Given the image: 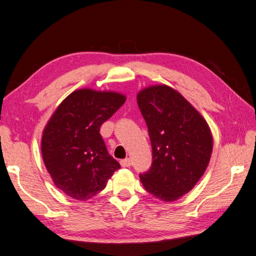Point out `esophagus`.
<instances>
[{
  "label": "esophagus",
  "instance_id": "obj_1",
  "mask_svg": "<svg viewBox=\"0 0 256 256\" xmlns=\"http://www.w3.org/2000/svg\"><path fill=\"white\" fill-rule=\"evenodd\" d=\"M120 162H121V166H122V167H130V166L132 165V160H130V158L122 160Z\"/></svg>",
  "mask_w": 256,
  "mask_h": 256
}]
</instances>
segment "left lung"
Listing matches in <instances>:
<instances>
[{
    "label": "left lung",
    "mask_w": 256,
    "mask_h": 256,
    "mask_svg": "<svg viewBox=\"0 0 256 256\" xmlns=\"http://www.w3.org/2000/svg\"><path fill=\"white\" fill-rule=\"evenodd\" d=\"M153 150L140 178L146 192L172 202L192 190L209 165L214 138L204 118L172 86H150L138 96Z\"/></svg>",
    "instance_id": "1"
}]
</instances>
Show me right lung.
Listing matches in <instances>:
<instances>
[{
	"instance_id": "right-lung-1",
	"label": "right lung",
	"mask_w": 256,
	"mask_h": 256,
	"mask_svg": "<svg viewBox=\"0 0 256 256\" xmlns=\"http://www.w3.org/2000/svg\"><path fill=\"white\" fill-rule=\"evenodd\" d=\"M125 100L116 91L78 89L48 120L42 135V160L55 186L70 198H92L120 168L108 153L100 126Z\"/></svg>"
}]
</instances>
